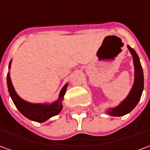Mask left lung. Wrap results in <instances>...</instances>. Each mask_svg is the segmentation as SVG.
<instances>
[{
	"mask_svg": "<svg viewBox=\"0 0 150 150\" xmlns=\"http://www.w3.org/2000/svg\"><path fill=\"white\" fill-rule=\"evenodd\" d=\"M127 48L129 49L133 57L135 67V80L131 91L126 98L116 108H111L107 110V113L112 117H121L131 112L139 103L144 89V73L139 58L135 50L131 48L130 46L127 45Z\"/></svg>",
	"mask_w": 150,
	"mask_h": 150,
	"instance_id": "8db88e82",
	"label": "left lung"
}]
</instances>
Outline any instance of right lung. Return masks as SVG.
I'll return each mask as SVG.
<instances>
[{"label":"right lung","mask_w":150,"mask_h":150,"mask_svg":"<svg viewBox=\"0 0 150 150\" xmlns=\"http://www.w3.org/2000/svg\"><path fill=\"white\" fill-rule=\"evenodd\" d=\"M11 61L9 64V70H11ZM7 86L9 93L12 98L13 103H15V107L21 113L31 121L37 122H44L47 121L49 118L60 113L62 110V100L64 98V95L67 90L68 83H66L63 88H62L59 98L54 103L48 104V103H32L22 99L16 93L15 88L12 84L11 79L10 72L7 73Z\"/></svg>","instance_id":"add662e5"}]
</instances>
